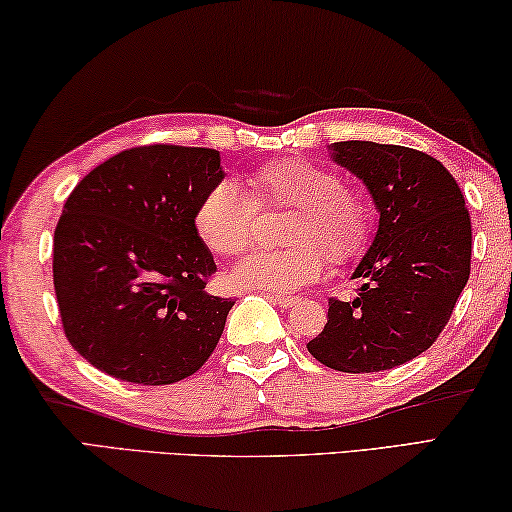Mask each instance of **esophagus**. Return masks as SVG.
<instances>
[{"label": "esophagus", "instance_id": "1", "mask_svg": "<svg viewBox=\"0 0 512 512\" xmlns=\"http://www.w3.org/2000/svg\"><path fill=\"white\" fill-rule=\"evenodd\" d=\"M275 305H280V307H291V305H296L298 303V298L296 296H285V294H280V296H269Z\"/></svg>", "mask_w": 512, "mask_h": 512}]
</instances>
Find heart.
I'll use <instances>...</instances> for the list:
<instances>
[{
    "label": "heart",
    "instance_id": "obj_1",
    "mask_svg": "<svg viewBox=\"0 0 512 512\" xmlns=\"http://www.w3.org/2000/svg\"><path fill=\"white\" fill-rule=\"evenodd\" d=\"M259 209H294L285 241L291 248L259 250L243 259L234 282L246 289L294 291L319 278L332 264H346L367 248L373 212L362 193L344 186L339 170L289 157L259 166L246 191L230 180L209 186L200 198L193 227L200 241L221 257L250 248Z\"/></svg>",
    "mask_w": 512,
    "mask_h": 512
}]
</instances>
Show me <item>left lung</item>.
<instances>
[{
  "mask_svg": "<svg viewBox=\"0 0 512 512\" xmlns=\"http://www.w3.org/2000/svg\"><path fill=\"white\" fill-rule=\"evenodd\" d=\"M330 157L360 177L380 218L351 275L358 294L330 298L326 328L307 351L335 371H387L431 348L449 323L472 269V221L460 186L431 154L342 141Z\"/></svg>",
  "mask_w": 512,
  "mask_h": 512,
  "instance_id": "8db88e82",
  "label": "left lung"
}]
</instances>
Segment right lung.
I'll use <instances>...</instances> for the list:
<instances>
[{
	"instance_id": "1",
	"label": "right lung",
	"mask_w": 512,
	"mask_h": 512,
	"mask_svg": "<svg viewBox=\"0 0 512 512\" xmlns=\"http://www.w3.org/2000/svg\"><path fill=\"white\" fill-rule=\"evenodd\" d=\"M225 177L212 148L143 145L93 168L54 230V291L72 348L118 380L170 385L214 353L234 300L193 214Z\"/></svg>"
}]
</instances>
